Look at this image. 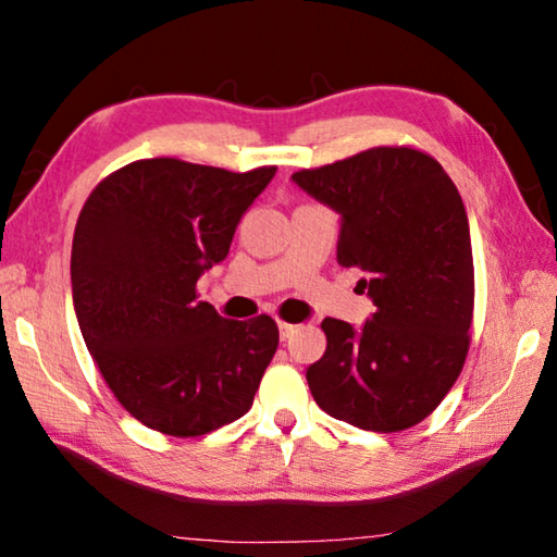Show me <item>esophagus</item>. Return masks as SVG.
<instances>
[{"label":"esophagus","mask_w":557,"mask_h":557,"mask_svg":"<svg viewBox=\"0 0 557 557\" xmlns=\"http://www.w3.org/2000/svg\"><path fill=\"white\" fill-rule=\"evenodd\" d=\"M277 329H280V336H282V342H285V338H289L292 334L297 332V326H292V324H287V322H280V324H277Z\"/></svg>","instance_id":"1"}]
</instances>
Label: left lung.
Instances as JSON below:
<instances>
[{"instance_id":"obj_1","label":"left lung","mask_w":557,"mask_h":557,"mask_svg":"<svg viewBox=\"0 0 557 557\" xmlns=\"http://www.w3.org/2000/svg\"><path fill=\"white\" fill-rule=\"evenodd\" d=\"M342 215L336 260L363 270L375 312L361 329L326 317V351L307 369L319 408L371 432L418 425L469 351L474 260L465 203L445 169L410 147H373L292 174Z\"/></svg>"}]
</instances>
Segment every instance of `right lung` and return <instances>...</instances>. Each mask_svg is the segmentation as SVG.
<instances>
[{"label":"right lung","instance_id":"obj_1","mask_svg":"<svg viewBox=\"0 0 557 557\" xmlns=\"http://www.w3.org/2000/svg\"><path fill=\"white\" fill-rule=\"evenodd\" d=\"M275 172L139 159L102 178L78 215L81 334L122 408L162 435L199 437L243 418L277 351L268 314L231 322L196 299Z\"/></svg>","mask_w":557,"mask_h":557}]
</instances>
